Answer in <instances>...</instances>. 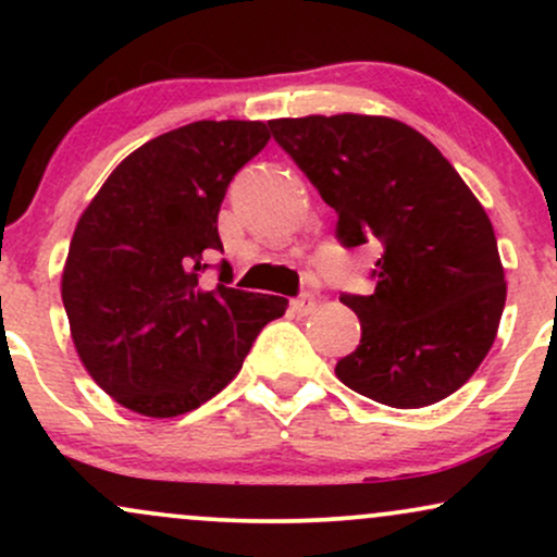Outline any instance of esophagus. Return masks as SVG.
<instances>
[{"instance_id": "1", "label": "esophagus", "mask_w": 557, "mask_h": 557, "mask_svg": "<svg viewBox=\"0 0 557 557\" xmlns=\"http://www.w3.org/2000/svg\"><path fill=\"white\" fill-rule=\"evenodd\" d=\"M290 306H293V311H296L298 317H309L311 311L317 309V298L311 296V293H300L298 298L290 300Z\"/></svg>"}]
</instances>
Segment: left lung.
I'll use <instances>...</instances> for the list:
<instances>
[{"label":"left lung","mask_w":557,"mask_h":557,"mask_svg":"<svg viewBox=\"0 0 557 557\" xmlns=\"http://www.w3.org/2000/svg\"><path fill=\"white\" fill-rule=\"evenodd\" d=\"M274 140L337 212V238L376 240L372 296H341L361 343L343 385L393 408L463 387L495 343L505 272L482 203L430 138L376 114L270 120Z\"/></svg>","instance_id":"1"}]
</instances>
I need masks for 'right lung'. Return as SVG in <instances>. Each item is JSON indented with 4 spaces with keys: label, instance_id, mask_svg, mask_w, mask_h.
<instances>
[{
    "label": "right lung",
    "instance_id": "right-lung-1",
    "mask_svg": "<svg viewBox=\"0 0 557 557\" xmlns=\"http://www.w3.org/2000/svg\"><path fill=\"white\" fill-rule=\"evenodd\" d=\"M270 140L259 120H198L151 138L75 225L62 304L83 367L120 406L172 419L240 372L287 298L201 285L222 251L216 214L233 175Z\"/></svg>",
    "mask_w": 557,
    "mask_h": 557
}]
</instances>
